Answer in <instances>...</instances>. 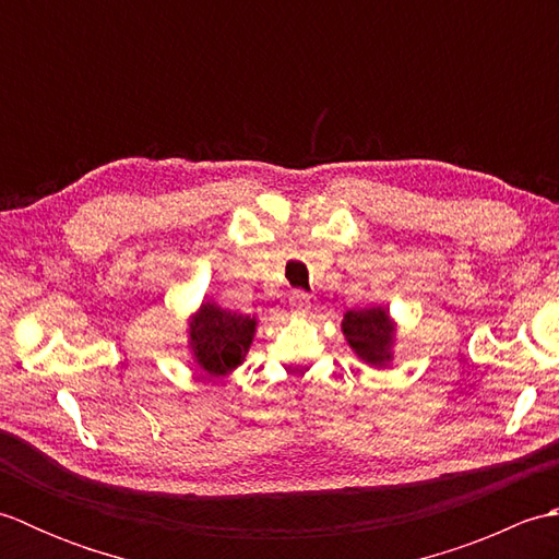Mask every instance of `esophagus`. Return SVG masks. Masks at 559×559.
Returning a JSON list of instances; mask_svg holds the SVG:
<instances>
[{
  "instance_id": "34e87169",
  "label": "esophagus",
  "mask_w": 559,
  "mask_h": 559,
  "mask_svg": "<svg viewBox=\"0 0 559 559\" xmlns=\"http://www.w3.org/2000/svg\"><path fill=\"white\" fill-rule=\"evenodd\" d=\"M290 310L295 314H307V310H310V295L302 290H293L290 293Z\"/></svg>"
}]
</instances>
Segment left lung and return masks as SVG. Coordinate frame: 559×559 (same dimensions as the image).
I'll use <instances>...</instances> for the list:
<instances>
[{
    "instance_id": "8db88e82",
    "label": "left lung",
    "mask_w": 559,
    "mask_h": 559,
    "mask_svg": "<svg viewBox=\"0 0 559 559\" xmlns=\"http://www.w3.org/2000/svg\"><path fill=\"white\" fill-rule=\"evenodd\" d=\"M343 334L358 358L372 365H382L391 358V343H394V322H391L384 307H365L350 310L343 317Z\"/></svg>"
}]
</instances>
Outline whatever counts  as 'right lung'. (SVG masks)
Listing matches in <instances>:
<instances>
[{"instance_id":"1","label":"right lung","mask_w":559,"mask_h":559,"mask_svg":"<svg viewBox=\"0 0 559 559\" xmlns=\"http://www.w3.org/2000/svg\"><path fill=\"white\" fill-rule=\"evenodd\" d=\"M257 319L221 310L213 302H204L189 322L194 358L201 370L218 377L235 370L245 360L249 343L254 338Z\"/></svg>"}]
</instances>
